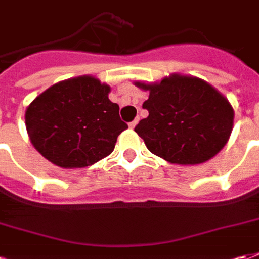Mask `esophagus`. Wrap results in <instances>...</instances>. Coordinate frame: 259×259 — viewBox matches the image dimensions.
Here are the masks:
<instances>
[{
    "instance_id": "esophagus-1",
    "label": "esophagus",
    "mask_w": 259,
    "mask_h": 259,
    "mask_svg": "<svg viewBox=\"0 0 259 259\" xmlns=\"http://www.w3.org/2000/svg\"><path fill=\"white\" fill-rule=\"evenodd\" d=\"M137 124H138V118H137V120H134V121L130 122L128 125H130V128H131V130H134V128L137 127Z\"/></svg>"
}]
</instances>
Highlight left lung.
Returning a JSON list of instances; mask_svg holds the SVG:
<instances>
[{"instance_id": "left-lung-1", "label": "left lung", "mask_w": 259, "mask_h": 259, "mask_svg": "<svg viewBox=\"0 0 259 259\" xmlns=\"http://www.w3.org/2000/svg\"><path fill=\"white\" fill-rule=\"evenodd\" d=\"M149 91L143 109L149 116L135 132L146 148L171 164L194 165L224 148L233 128V107L208 82L192 75L171 74L160 82H135Z\"/></svg>"}]
</instances>
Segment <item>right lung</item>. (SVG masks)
Returning <instances> with one entry per match:
<instances>
[{
    "instance_id": "1",
    "label": "right lung",
    "mask_w": 259,
    "mask_h": 259,
    "mask_svg": "<svg viewBox=\"0 0 259 259\" xmlns=\"http://www.w3.org/2000/svg\"><path fill=\"white\" fill-rule=\"evenodd\" d=\"M109 92L107 84L81 75L39 94L24 114L34 148L62 168H82L109 156L128 128Z\"/></svg>"
}]
</instances>
